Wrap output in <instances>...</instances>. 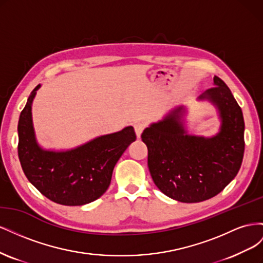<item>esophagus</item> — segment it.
Masks as SVG:
<instances>
[{
	"label": "esophagus",
	"instance_id": "34e87169",
	"mask_svg": "<svg viewBox=\"0 0 263 263\" xmlns=\"http://www.w3.org/2000/svg\"><path fill=\"white\" fill-rule=\"evenodd\" d=\"M134 128H135V132H136L137 137L139 138L141 136V133L144 132V129H145V124L144 123H140V122L135 123Z\"/></svg>",
	"mask_w": 263,
	"mask_h": 263
}]
</instances>
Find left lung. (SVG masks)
Masks as SVG:
<instances>
[{"instance_id":"left-lung-1","label":"left lung","mask_w":263,"mask_h":263,"mask_svg":"<svg viewBox=\"0 0 263 263\" xmlns=\"http://www.w3.org/2000/svg\"><path fill=\"white\" fill-rule=\"evenodd\" d=\"M197 101L217 109L220 126L211 137L190 135L184 105L171 109L141 134L148 148V166L157 187L183 203L217 195L237 176L245 151V122L232 91L218 77Z\"/></svg>"}]
</instances>
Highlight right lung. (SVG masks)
Returning a JSON list of instances; mask_svg holds the SVG:
<instances>
[{
	"label": "right lung",
	"mask_w": 263,
	"mask_h": 263,
	"mask_svg": "<svg viewBox=\"0 0 263 263\" xmlns=\"http://www.w3.org/2000/svg\"><path fill=\"white\" fill-rule=\"evenodd\" d=\"M38 84L20 115L18 158L28 181L50 201L67 206L89 204L106 192L114 166L136 140L133 126L67 150L44 149L38 144L31 105Z\"/></svg>",
	"instance_id": "right-lung-1"
}]
</instances>
